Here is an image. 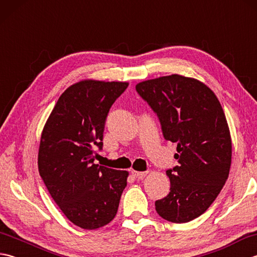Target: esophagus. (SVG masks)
<instances>
[{"label":"esophagus","mask_w":257,"mask_h":257,"mask_svg":"<svg viewBox=\"0 0 257 257\" xmlns=\"http://www.w3.org/2000/svg\"><path fill=\"white\" fill-rule=\"evenodd\" d=\"M132 173H133L134 177L138 178V179H143L147 176V174H148V172H139V171H135V170Z\"/></svg>","instance_id":"34e87169"}]
</instances>
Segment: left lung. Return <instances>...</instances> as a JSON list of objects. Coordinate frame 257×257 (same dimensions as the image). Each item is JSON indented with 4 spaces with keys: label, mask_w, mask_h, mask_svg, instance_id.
Here are the masks:
<instances>
[{
    "label": "left lung",
    "mask_w": 257,
    "mask_h": 257,
    "mask_svg": "<svg viewBox=\"0 0 257 257\" xmlns=\"http://www.w3.org/2000/svg\"><path fill=\"white\" fill-rule=\"evenodd\" d=\"M138 94L161 122L163 137L177 143L179 166L167 171L170 192L156 211L173 223L192 221L209 209L230 173L232 139L224 111L202 81L172 74L141 81Z\"/></svg>",
    "instance_id": "obj_1"
}]
</instances>
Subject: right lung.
Here are the masks:
<instances>
[{
	"label": "right lung",
	"mask_w": 257,
	"mask_h": 257,
	"mask_svg": "<svg viewBox=\"0 0 257 257\" xmlns=\"http://www.w3.org/2000/svg\"><path fill=\"white\" fill-rule=\"evenodd\" d=\"M127 81L84 79L58 98L43 128L38 171L67 219L84 230L107 225L116 216L128 171L94 163L102 148L106 117Z\"/></svg>",
	"instance_id": "1"
}]
</instances>
